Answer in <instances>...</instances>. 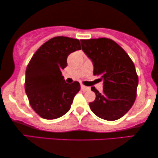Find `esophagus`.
Instances as JSON below:
<instances>
[{"mask_svg":"<svg viewBox=\"0 0 158 158\" xmlns=\"http://www.w3.org/2000/svg\"><path fill=\"white\" fill-rule=\"evenodd\" d=\"M81 90H82V91H88V90H89V89H90L89 87H86V86L83 85H81Z\"/></svg>","mask_w":158,"mask_h":158,"instance_id":"esophagus-1","label":"esophagus"}]
</instances>
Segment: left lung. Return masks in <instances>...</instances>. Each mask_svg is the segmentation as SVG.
Returning a JSON list of instances; mask_svg holds the SVG:
<instances>
[{"label": "left lung", "instance_id": "obj_1", "mask_svg": "<svg viewBox=\"0 0 158 158\" xmlns=\"http://www.w3.org/2000/svg\"><path fill=\"white\" fill-rule=\"evenodd\" d=\"M82 50L93 61V74L103 83L102 93L95 87L89 108L100 118L114 121L123 117L136 98L139 78L134 63L124 49L107 38L81 39Z\"/></svg>", "mask_w": 158, "mask_h": 158}]
</instances>
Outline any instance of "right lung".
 Segmentation results:
<instances>
[{"instance_id":"right-lung-1","label":"right lung","mask_w":158,"mask_h":158,"mask_svg":"<svg viewBox=\"0 0 158 158\" xmlns=\"http://www.w3.org/2000/svg\"><path fill=\"white\" fill-rule=\"evenodd\" d=\"M81 49L79 39L54 37L41 45L30 60L25 89L32 109L42 118H59L71 109L80 85L77 81L65 82L61 71L67 66L68 56Z\"/></svg>"}]
</instances>
